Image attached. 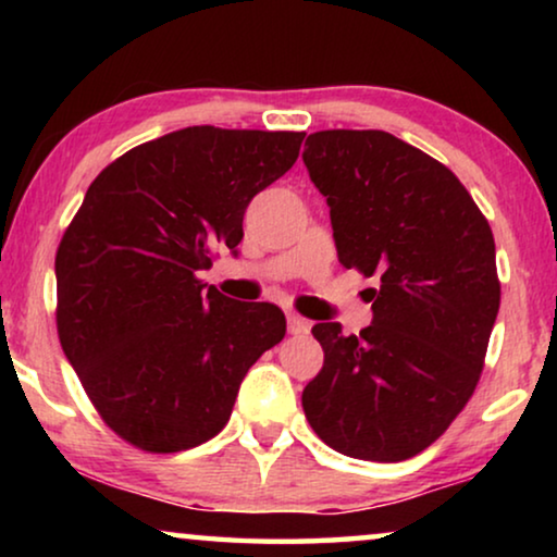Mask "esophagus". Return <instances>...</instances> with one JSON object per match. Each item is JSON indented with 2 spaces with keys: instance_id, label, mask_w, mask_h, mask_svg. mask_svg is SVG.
I'll return each instance as SVG.
<instances>
[{
  "instance_id": "34e87169",
  "label": "esophagus",
  "mask_w": 557,
  "mask_h": 557,
  "mask_svg": "<svg viewBox=\"0 0 557 557\" xmlns=\"http://www.w3.org/2000/svg\"><path fill=\"white\" fill-rule=\"evenodd\" d=\"M286 324H288V332H292V334H307L309 332V322L299 314H288Z\"/></svg>"
}]
</instances>
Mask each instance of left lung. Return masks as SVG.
<instances>
[{"mask_svg": "<svg viewBox=\"0 0 557 557\" xmlns=\"http://www.w3.org/2000/svg\"><path fill=\"white\" fill-rule=\"evenodd\" d=\"M339 263L377 276L372 324L311 326L324 364L301 406L319 438L364 461H406L461 413L499 311L492 227L446 164L377 128L309 134Z\"/></svg>", "mask_w": 557, "mask_h": 557, "instance_id": "obj_1", "label": "left lung"}]
</instances>
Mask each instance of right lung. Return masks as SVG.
Segmentation results:
<instances>
[{
	"label": "right lung",
	"mask_w": 557,
	"mask_h": 557,
	"mask_svg": "<svg viewBox=\"0 0 557 557\" xmlns=\"http://www.w3.org/2000/svg\"><path fill=\"white\" fill-rule=\"evenodd\" d=\"M304 132L187 126L106 166L55 253L58 337L103 423L174 454L218 436L276 304L233 301L197 273L243 240L248 202L292 170Z\"/></svg>",
	"instance_id": "1"
}]
</instances>
